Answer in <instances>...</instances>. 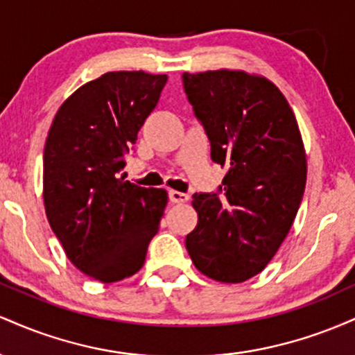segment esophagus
Instances as JSON below:
<instances>
[{
    "mask_svg": "<svg viewBox=\"0 0 355 355\" xmlns=\"http://www.w3.org/2000/svg\"><path fill=\"white\" fill-rule=\"evenodd\" d=\"M168 198L172 203H185L189 202V195L183 193V191H177V190H170L168 191Z\"/></svg>",
    "mask_w": 355,
    "mask_h": 355,
    "instance_id": "obj_1",
    "label": "esophagus"
}]
</instances>
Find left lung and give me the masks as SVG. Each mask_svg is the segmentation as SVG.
<instances>
[{
	"instance_id": "1",
	"label": "left lung",
	"mask_w": 355,
	"mask_h": 355,
	"mask_svg": "<svg viewBox=\"0 0 355 355\" xmlns=\"http://www.w3.org/2000/svg\"><path fill=\"white\" fill-rule=\"evenodd\" d=\"M183 88L227 173L217 193H195L185 239L193 266L239 284L262 272L287 237L307 180L291 105L272 81L242 70L183 73Z\"/></svg>"
}]
</instances>
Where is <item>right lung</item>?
I'll list each match as a JSON object with an SVG mask.
<instances>
[{
	"instance_id": "add662e5",
	"label": "right lung",
	"mask_w": 355,
	"mask_h": 355,
	"mask_svg": "<svg viewBox=\"0 0 355 355\" xmlns=\"http://www.w3.org/2000/svg\"><path fill=\"white\" fill-rule=\"evenodd\" d=\"M166 75L110 71L64 100L43 153L48 222L70 262L103 284L137 274L168 202L120 177Z\"/></svg>"
}]
</instances>
